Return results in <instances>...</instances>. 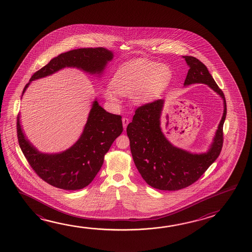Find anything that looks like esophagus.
Instances as JSON below:
<instances>
[{"label": "esophagus", "mask_w": 252, "mask_h": 252, "mask_svg": "<svg viewBox=\"0 0 252 252\" xmlns=\"http://www.w3.org/2000/svg\"><path fill=\"white\" fill-rule=\"evenodd\" d=\"M122 122H123L124 129H126V126H127V125L129 124V120H128L127 118H123V119H122Z\"/></svg>", "instance_id": "obj_1"}]
</instances>
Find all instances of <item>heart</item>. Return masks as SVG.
Instances as JSON below:
<instances>
[{
    "mask_svg": "<svg viewBox=\"0 0 252 252\" xmlns=\"http://www.w3.org/2000/svg\"><path fill=\"white\" fill-rule=\"evenodd\" d=\"M171 78V71L157 62L132 61L120 66L103 95L111 102H117L120 95L131 96L140 103L155 99Z\"/></svg>",
    "mask_w": 252,
    "mask_h": 252,
    "instance_id": "1",
    "label": "heart"
}]
</instances>
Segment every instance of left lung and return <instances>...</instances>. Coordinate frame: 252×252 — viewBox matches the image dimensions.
Returning <instances> with one entry per match:
<instances>
[{
	"label": "left lung",
	"mask_w": 252,
	"mask_h": 252,
	"mask_svg": "<svg viewBox=\"0 0 252 252\" xmlns=\"http://www.w3.org/2000/svg\"><path fill=\"white\" fill-rule=\"evenodd\" d=\"M184 58L190 67L184 85H208L221 96L224 112L210 149L198 155L174 147L161 132L164 100H156L137 108L132 122L126 127L132 159L146 183L158 190H181L192 185L218 158L222 149L223 124L227 115L222 91L202 62L192 56Z\"/></svg>",
	"instance_id": "1"
}]
</instances>
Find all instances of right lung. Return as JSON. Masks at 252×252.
<instances>
[{
  "instance_id": "1",
  "label": "right lung",
  "mask_w": 252,
  "mask_h": 252,
  "mask_svg": "<svg viewBox=\"0 0 252 252\" xmlns=\"http://www.w3.org/2000/svg\"><path fill=\"white\" fill-rule=\"evenodd\" d=\"M113 54L103 47L72 50L52 59L34 73L25 85V93L32 81L42 78L66 66L77 67L90 74H101ZM17 139L26 160L39 178L63 190L83 189L91 184L103 165L105 154L123 131L121 116L112 114L95 100L82 135L70 149L59 154H43L25 138L17 121Z\"/></svg>"
}]
</instances>
